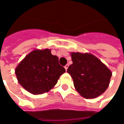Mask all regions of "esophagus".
Returning a JSON list of instances; mask_svg holds the SVG:
<instances>
[{
  "mask_svg": "<svg viewBox=\"0 0 124 124\" xmlns=\"http://www.w3.org/2000/svg\"><path fill=\"white\" fill-rule=\"evenodd\" d=\"M68 66H69V65L68 64H66L65 65V66H64V68H65V69H66V70H67V69H68Z\"/></svg>",
  "mask_w": 124,
  "mask_h": 124,
  "instance_id": "obj_1",
  "label": "esophagus"
}]
</instances>
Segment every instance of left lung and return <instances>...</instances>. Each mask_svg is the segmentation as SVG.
<instances>
[{
  "instance_id": "obj_1",
  "label": "left lung",
  "mask_w": 124,
  "mask_h": 124,
  "mask_svg": "<svg viewBox=\"0 0 124 124\" xmlns=\"http://www.w3.org/2000/svg\"><path fill=\"white\" fill-rule=\"evenodd\" d=\"M72 64L67 72L74 81L76 90L85 98H94L106 90L112 76L111 71L90 54L71 53Z\"/></svg>"
}]
</instances>
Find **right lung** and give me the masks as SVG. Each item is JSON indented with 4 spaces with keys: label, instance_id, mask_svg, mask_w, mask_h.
Masks as SVG:
<instances>
[{
    "label": "right lung",
    "instance_id": "right-lung-1",
    "mask_svg": "<svg viewBox=\"0 0 124 124\" xmlns=\"http://www.w3.org/2000/svg\"><path fill=\"white\" fill-rule=\"evenodd\" d=\"M65 72L64 68L60 65L58 58L52 55L48 49L32 51L15 70L20 85L33 94L48 92Z\"/></svg>",
    "mask_w": 124,
    "mask_h": 124
}]
</instances>
